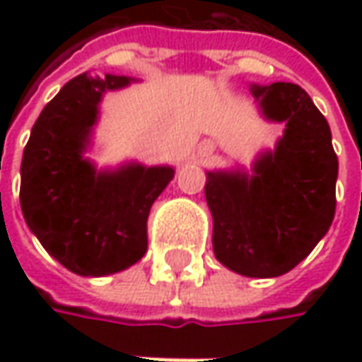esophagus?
Returning a JSON list of instances; mask_svg holds the SVG:
<instances>
[{
	"instance_id": "1",
	"label": "esophagus",
	"mask_w": 362,
	"mask_h": 362,
	"mask_svg": "<svg viewBox=\"0 0 362 362\" xmlns=\"http://www.w3.org/2000/svg\"><path fill=\"white\" fill-rule=\"evenodd\" d=\"M202 153H203V155H209V153H211V145H203Z\"/></svg>"
}]
</instances>
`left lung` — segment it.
<instances>
[{
	"label": "left lung",
	"mask_w": 362,
	"mask_h": 362,
	"mask_svg": "<svg viewBox=\"0 0 362 362\" xmlns=\"http://www.w3.org/2000/svg\"><path fill=\"white\" fill-rule=\"evenodd\" d=\"M262 115L286 122L274 151L243 171H209L205 199L214 252L231 272L276 278L298 266L325 238L337 209L339 159L327 119L292 82L252 86Z\"/></svg>",
	"instance_id": "obj_1"
}]
</instances>
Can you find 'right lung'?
Segmentation results:
<instances>
[{
	"label": "right lung",
	"mask_w": 362,
	"mask_h": 362,
	"mask_svg": "<svg viewBox=\"0 0 362 362\" xmlns=\"http://www.w3.org/2000/svg\"><path fill=\"white\" fill-rule=\"evenodd\" d=\"M131 78L80 74L35 120L21 159L23 219L44 250L78 276L127 270L146 254V219L173 167L122 165L96 171L84 151L106 90Z\"/></svg>",
	"instance_id": "obj_1"
}]
</instances>
